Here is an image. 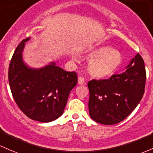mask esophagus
<instances>
[{
	"label": "esophagus",
	"mask_w": 153,
	"mask_h": 153,
	"mask_svg": "<svg viewBox=\"0 0 153 153\" xmlns=\"http://www.w3.org/2000/svg\"><path fill=\"white\" fill-rule=\"evenodd\" d=\"M78 83L81 85L86 84V81H85V79L83 77H82V76L78 77Z\"/></svg>",
	"instance_id": "34e87169"
}]
</instances>
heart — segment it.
<instances>
[{
  "mask_svg": "<svg viewBox=\"0 0 153 153\" xmlns=\"http://www.w3.org/2000/svg\"><path fill=\"white\" fill-rule=\"evenodd\" d=\"M87 56L92 59L89 64L90 74L99 78H108L113 75L123 62L120 53L108 45L95 48L88 53Z\"/></svg>",
  "mask_w": 153,
  "mask_h": 153,
  "instance_id": "obj_1",
  "label": "heart"
}]
</instances>
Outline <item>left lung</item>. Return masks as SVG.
Instances as JSON below:
<instances>
[{
	"instance_id": "1",
	"label": "left lung",
	"mask_w": 153,
	"mask_h": 153,
	"mask_svg": "<svg viewBox=\"0 0 153 153\" xmlns=\"http://www.w3.org/2000/svg\"><path fill=\"white\" fill-rule=\"evenodd\" d=\"M127 68L108 79L88 82L89 115L97 123L106 125L120 123L141 101L147 75L140 54H136Z\"/></svg>"
}]
</instances>
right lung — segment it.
<instances>
[{
  "instance_id": "add662e5",
  "label": "right lung",
  "mask_w": 153,
  "mask_h": 153,
  "mask_svg": "<svg viewBox=\"0 0 153 153\" xmlns=\"http://www.w3.org/2000/svg\"><path fill=\"white\" fill-rule=\"evenodd\" d=\"M26 38L20 42L9 67V83L14 101L30 119L41 123L62 116L70 91L78 83L75 72H67L52 63L43 68H28L22 62Z\"/></svg>"
}]
</instances>
